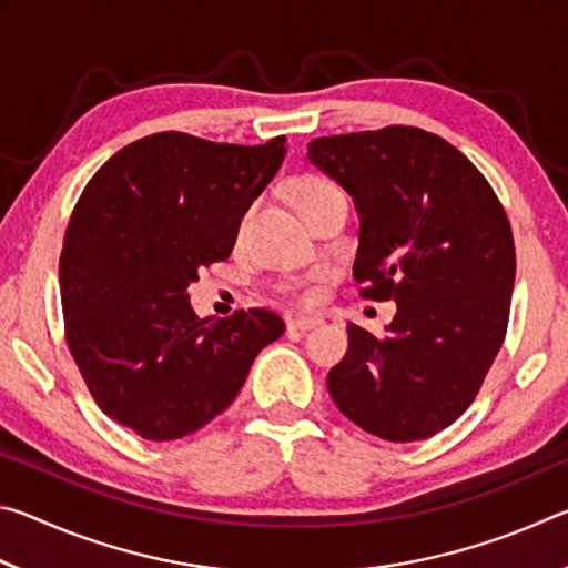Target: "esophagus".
Returning <instances> with one entry per match:
<instances>
[{"instance_id": "esophagus-1", "label": "esophagus", "mask_w": 568, "mask_h": 568, "mask_svg": "<svg viewBox=\"0 0 568 568\" xmlns=\"http://www.w3.org/2000/svg\"><path fill=\"white\" fill-rule=\"evenodd\" d=\"M318 323H321V321H318V318H311V315H295V318L287 321V331H301V333H305V331L315 328V325H318Z\"/></svg>"}]
</instances>
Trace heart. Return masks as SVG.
<instances>
[{
    "label": "heart",
    "mask_w": 568,
    "mask_h": 568,
    "mask_svg": "<svg viewBox=\"0 0 568 568\" xmlns=\"http://www.w3.org/2000/svg\"><path fill=\"white\" fill-rule=\"evenodd\" d=\"M331 190H333V185L328 180H323L318 175H303L293 182L291 200L297 207V213H301V210L311 205L313 200H318L321 195H325V192H331ZM303 301H313V293H303Z\"/></svg>",
    "instance_id": "heart-1"
}]
</instances>
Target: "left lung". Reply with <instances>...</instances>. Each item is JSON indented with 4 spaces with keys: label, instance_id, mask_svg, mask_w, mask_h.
Masks as SVG:
<instances>
[{
    "label": "left lung",
    "instance_id": "left-lung-1",
    "mask_svg": "<svg viewBox=\"0 0 568 568\" xmlns=\"http://www.w3.org/2000/svg\"><path fill=\"white\" fill-rule=\"evenodd\" d=\"M307 158L358 207L361 295L398 305L383 338L348 323L331 398L393 444L436 436L474 403L506 338L516 247L501 200L464 152L406 124L315 138Z\"/></svg>",
    "mask_w": 568,
    "mask_h": 568
}]
</instances>
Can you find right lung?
<instances>
[{"label": "right lung", "instance_id": "1", "mask_svg": "<svg viewBox=\"0 0 568 568\" xmlns=\"http://www.w3.org/2000/svg\"><path fill=\"white\" fill-rule=\"evenodd\" d=\"M285 138L227 145L148 134L104 162L72 210L60 255L64 338L104 416L148 440L195 434L285 331L247 307L197 318L187 285L227 261L240 217L275 178Z\"/></svg>", "mask_w": 568, "mask_h": 568}]
</instances>
